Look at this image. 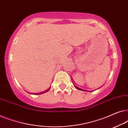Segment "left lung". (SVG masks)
<instances>
[{"mask_svg":"<svg viewBox=\"0 0 128 128\" xmlns=\"http://www.w3.org/2000/svg\"><path fill=\"white\" fill-rule=\"evenodd\" d=\"M74 87H75V88L78 89V90H81V91H84V90H83V89H82V88H79V87H78L76 86H74Z\"/></svg>","mask_w":128,"mask_h":128,"instance_id":"1","label":"left lung"}]
</instances>
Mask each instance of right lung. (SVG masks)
<instances>
[{"label": "right lung", "mask_w": 128, "mask_h": 128, "mask_svg": "<svg viewBox=\"0 0 128 128\" xmlns=\"http://www.w3.org/2000/svg\"><path fill=\"white\" fill-rule=\"evenodd\" d=\"M50 90V89H48V90H45V91H44V92H38V93H34V94H44V93H45V92H48V91Z\"/></svg>", "instance_id": "add662e5"}]
</instances>
